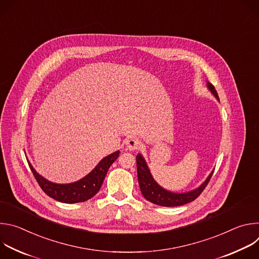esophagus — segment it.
Instances as JSON below:
<instances>
[{
  "instance_id": "34e87169",
  "label": "esophagus",
  "mask_w": 259,
  "mask_h": 259,
  "mask_svg": "<svg viewBox=\"0 0 259 259\" xmlns=\"http://www.w3.org/2000/svg\"><path fill=\"white\" fill-rule=\"evenodd\" d=\"M126 146L129 151H136L141 146V142L135 137H130L126 141Z\"/></svg>"
}]
</instances>
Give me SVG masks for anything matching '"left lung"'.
Masks as SVG:
<instances>
[{
	"label": "left lung",
	"instance_id": "left-lung-1",
	"mask_svg": "<svg viewBox=\"0 0 259 259\" xmlns=\"http://www.w3.org/2000/svg\"><path fill=\"white\" fill-rule=\"evenodd\" d=\"M207 88L214 95V97L219 101V98L214 86L208 81H207ZM136 166H137L138 183H139L141 194L147 201L163 207H176V206H181L184 204H188L190 202H193L204 191V189L206 188L214 172V170H212V172L209 174L206 180L197 189L192 190L190 192H186V193H173L162 188L160 184L154 179L151 173V170L149 166H147L141 154H138L136 156Z\"/></svg>",
	"mask_w": 259,
	"mask_h": 259
}]
</instances>
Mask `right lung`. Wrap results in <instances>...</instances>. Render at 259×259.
I'll return each instance as SVG.
<instances>
[{"mask_svg": "<svg viewBox=\"0 0 259 259\" xmlns=\"http://www.w3.org/2000/svg\"><path fill=\"white\" fill-rule=\"evenodd\" d=\"M120 151L104 157L85 177L71 183H55L36 172L28 162L29 168L39 186L52 199L66 204L85 202L94 197L100 190L108 168L118 159Z\"/></svg>", "mask_w": 259, "mask_h": 259, "instance_id": "obj_1", "label": "right lung"}]
</instances>
